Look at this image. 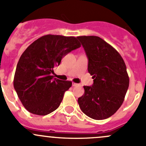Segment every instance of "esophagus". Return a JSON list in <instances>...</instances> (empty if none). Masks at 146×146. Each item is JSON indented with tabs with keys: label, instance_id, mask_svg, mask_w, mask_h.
<instances>
[{
	"label": "esophagus",
	"instance_id": "1",
	"mask_svg": "<svg viewBox=\"0 0 146 146\" xmlns=\"http://www.w3.org/2000/svg\"><path fill=\"white\" fill-rule=\"evenodd\" d=\"M78 85H79V84L74 83V82H73L72 83V86H78Z\"/></svg>",
	"mask_w": 146,
	"mask_h": 146
}]
</instances>
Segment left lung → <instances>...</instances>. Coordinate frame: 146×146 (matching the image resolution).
Returning a JSON list of instances; mask_svg holds the SVG:
<instances>
[{
  "label": "left lung",
  "mask_w": 146,
  "mask_h": 146,
  "mask_svg": "<svg viewBox=\"0 0 146 146\" xmlns=\"http://www.w3.org/2000/svg\"><path fill=\"white\" fill-rule=\"evenodd\" d=\"M88 58V71L92 86H84L78 98L82 112L96 120L113 115L122 105L129 85L127 67L116 49L96 36H77Z\"/></svg>",
  "instance_id": "left-lung-1"
}]
</instances>
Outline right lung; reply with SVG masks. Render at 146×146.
<instances>
[{
    "label": "right lung",
    "mask_w": 146,
    "mask_h": 146,
    "mask_svg": "<svg viewBox=\"0 0 146 146\" xmlns=\"http://www.w3.org/2000/svg\"><path fill=\"white\" fill-rule=\"evenodd\" d=\"M79 47L81 44L76 37L48 34L24 51L17 64L13 85L29 112L43 116L60 106L64 93L72 83L53 79L51 74L64 55Z\"/></svg>",
    "instance_id": "obj_1"
}]
</instances>
